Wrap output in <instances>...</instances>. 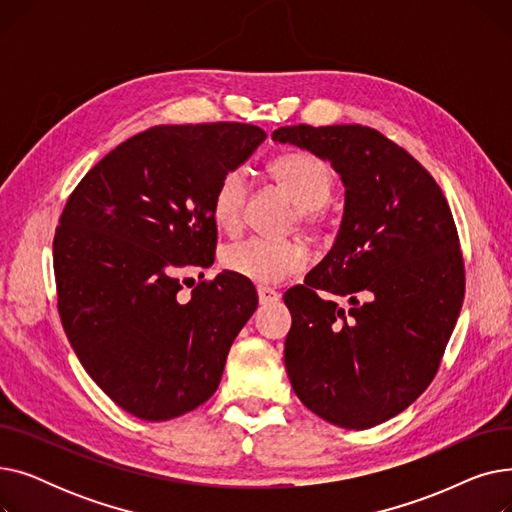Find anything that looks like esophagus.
Wrapping results in <instances>:
<instances>
[{
  "instance_id": "esophagus-1",
  "label": "esophagus",
  "mask_w": 512,
  "mask_h": 512,
  "mask_svg": "<svg viewBox=\"0 0 512 512\" xmlns=\"http://www.w3.org/2000/svg\"><path fill=\"white\" fill-rule=\"evenodd\" d=\"M257 294H259V303H261V305H272V303H278V301H280V292H276V290H272V288L259 286V288H257Z\"/></svg>"
}]
</instances>
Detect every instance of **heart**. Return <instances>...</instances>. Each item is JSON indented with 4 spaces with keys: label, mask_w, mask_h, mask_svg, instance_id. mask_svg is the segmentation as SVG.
I'll return each mask as SVG.
<instances>
[{
    "label": "heart",
    "mask_w": 512,
    "mask_h": 512,
    "mask_svg": "<svg viewBox=\"0 0 512 512\" xmlns=\"http://www.w3.org/2000/svg\"><path fill=\"white\" fill-rule=\"evenodd\" d=\"M272 178L284 188L292 203L299 207V218L313 224L317 209L324 207L332 195L334 178L324 161L311 153H288L270 164ZM249 195V176L245 170H228L211 199L213 220L220 228L232 230L242 215ZM307 249L299 240L245 238L232 242L222 251V263L232 274L255 284H278L286 276L307 265Z\"/></svg>",
    "instance_id": "b5f03b06"
}]
</instances>
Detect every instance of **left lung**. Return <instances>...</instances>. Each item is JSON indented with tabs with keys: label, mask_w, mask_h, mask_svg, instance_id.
<instances>
[{
	"label": "left lung",
	"mask_w": 512,
	"mask_h": 512,
	"mask_svg": "<svg viewBox=\"0 0 512 512\" xmlns=\"http://www.w3.org/2000/svg\"><path fill=\"white\" fill-rule=\"evenodd\" d=\"M272 139L330 161L344 186L332 249L284 294L288 380L321 419L380 425L434 380L463 307L450 207L419 161L369 126H282Z\"/></svg>",
	"instance_id": "obj_1"
}]
</instances>
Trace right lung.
I'll return each mask as SVG.
<instances>
[{"instance_id":"obj_1","label":"right lung","mask_w":512,"mask_h":512,"mask_svg":"<svg viewBox=\"0 0 512 512\" xmlns=\"http://www.w3.org/2000/svg\"><path fill=\"white\" fill-rule=\"evenodd\" d=\"M265 141L251 124L153 126L78 182L53 238L58 309L74 353L118 407L180 417L218 390L253 284L222 272L180 301V267L213 263L211 199Z\"/></svg>"}]
</instances>
